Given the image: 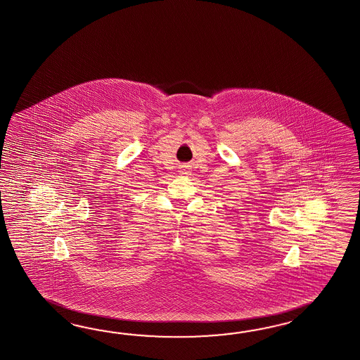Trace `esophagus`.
Masks as SVG:
<instances>
[{
  "label": "esophagus",
  "mask_w": 360,
  "mask_h": 360,
  "mask_svg": "<svg viewBox=\"0 0 360 360\" xmlns=\"http://www.w3.org/2000/svg\"><path fill=\"white\" fill-rule=\"evenodd\" d=\"M180 171H181V174H183V175H189V172H191V168H189V166H183L181 167V169H180Z\"/></svg>",
  "instance_id": "obj_1"
}]
</instances>
